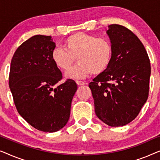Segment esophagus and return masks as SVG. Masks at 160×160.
Here are the masks:
<instances>
[{
    "label": "esophagus",
    "instance_id": "esophagus-1",
    "mask_svg": "<svg viewBox=\"0 0 160 160\" xmlns=\"http://www.w3.org/2000/svg\"><path fill=\"white\" fill-rule=\"evenodd\" d=\"M76 84L78 85H79V86H82V85H84L85 83L84 82H82V81H76Z\"/></svg>",
    "mask_w": 160,
    "mask_h": 160
}]
</instances>
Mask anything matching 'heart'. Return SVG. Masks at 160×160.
Segmentation results:
<instances>
[{"label": "heart", "mask_w": 160, "mask_h": 160, "mask_svg": "<svg viewBox=\"0 0 160 160\" xmlns=\"http://www.w3.org/2000/svg\"><path fill=\"white\" fill-rule=\"evenodd\" d=\"M64 47L52 50V60L58 68L67 71L77 58L78 65L65 74L68 78H84L92 73L95 75L103 73L112 59V46L108 39L84 32H76L68 37Z\"/></svg>", "instance_id": "1"}]
</instances>
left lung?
Listing matches in <instances>:
<instances>
[{"mask_svg": "<svg viewBox=\"0 0 160 160\" xmlns=\"http://www.w3.org/2000/svg\"><path fill=\"white\" fill-rule=\"evenodd\" d=\"M113 49L111 62L89 83L97 117L111 127L130 123L148 99L151 65L140 39L113 24L106 31Z\"/></svg>", "mask_w": 160, "mask_h": 160, "instance_id": "8db88e82", "label": "left lung"}]
</instances>
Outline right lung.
I'll return each instance as SVG.
<instances>
[{
	"mask_svg": "<svg viewBox=\"0 0 160 160\" xmlns=\"http://www.w3.org/2000/svg\"><path fill=\"white\" fill-rule=\"evenodd\" d=\"M52 37L36 35L22 43L13 55L8 84L17 110L37 130L54 132L68 122L76 83L62 79V73L52 60L55 48Z\"/></svg>",
	"mask_w": 160,
	"mask_h": 160,
	"instance_id": "1",
	"label": "right lung"
}]
</instances>
